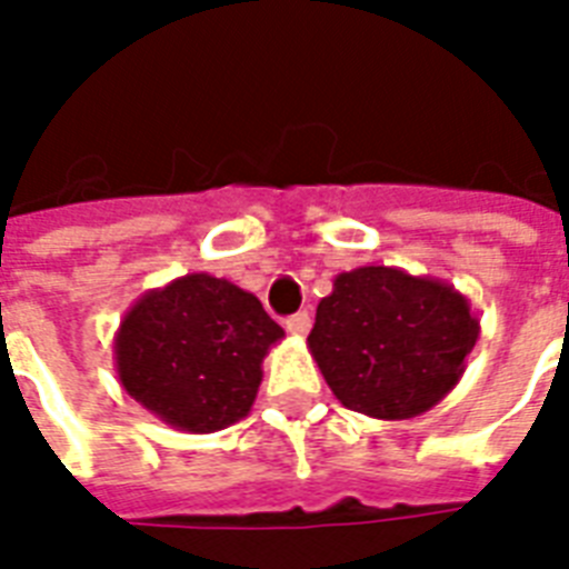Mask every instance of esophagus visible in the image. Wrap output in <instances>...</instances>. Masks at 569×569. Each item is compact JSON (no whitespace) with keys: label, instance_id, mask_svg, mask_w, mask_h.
<instances>
[{"label":"esophagus","instance_id":"obj_1","mask_svg":"<svg viewBox=\"0 0 569 569\" xmlns=\"http://www.w3.org/2000/svg\"><path fill=\"white\" fill-rule=\"evenodd\" d=\"M310 325H313V319H310V313L303 310V313H295L286 319V331L295 333V337H303V333L310 331Z\"/></svg>","mask_w":569,"mask_h":569}]
</instances>
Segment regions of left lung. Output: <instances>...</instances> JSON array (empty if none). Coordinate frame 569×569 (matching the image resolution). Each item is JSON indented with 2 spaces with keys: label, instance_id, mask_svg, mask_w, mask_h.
<instances>
[{
  "label": "left lung",
  "instance_id": "1",
  "mask_svg": "<svg viewBox=\"0 0 569 569\" xmlns=\"http://www.w3.org/2000/svg\"><path fill=\"white\" fill-rule=\"evenodd\" d=\"M477 333L471 303L453 286L363 266L337 274L307 346L346 409L406 420L453 390Z\"/></svg>",
  "mask_w": 569,
  "mask_h": 569
}]
</instances>
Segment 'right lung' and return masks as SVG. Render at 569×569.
I'll return each mask as SVG.
<instances>
[{
	"mask_svg": "<svg viewBox=\"0 0 569 569\" xmlns=\"http://www.w3.org/2000/svg\"><path fill=\"white\" fill-rule=\"evenodd\" d=\"M283 328L259 298L223 277L188 274L151 289L116 333L121 388L184 432H214L247 418L262 358Z\"/></svg>",
	"mask_w": 569,
	"mask_h": 569,
	"instance_id": "obj_1",
	"label": "right lung"
}]
</instances>
